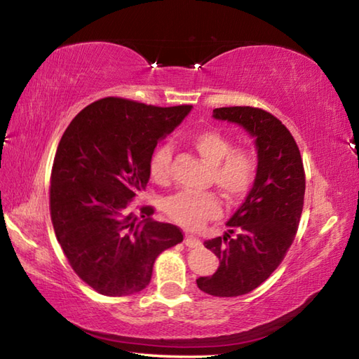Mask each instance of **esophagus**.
<instances>
[{
  "label": "esophagus",
  "instance_id": "obj_1",
  "mask_svg": "<svg viewBox=\"0 0 359 359\" xmlns=\"http://www.w3.org/2000/svg\"><path fill=\"white\" fill-rule=\"evenodd\" d=\"M184 243L185 245H188V248H198V245H201V240H198V238L193 235H187Z\"/></svg>",
  "mask_w": 359,
  "mask_h": 359
}]
</instances>
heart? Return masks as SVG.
<instances>
[{"label":"heart","mask_w":359,"mask_h":359,"mask_svg":"<svg viewBox=\"0 0 359 359\" xmlns=\"http://www.w3.org/2000/svg\"><path fill=\"white\" fill-rule=\"evenodd\" d=\"M193 144L199 156L213 166V180L224 194L235 199L248 191L257 172L254 154L248 149H231L230 140L217 130L196 133ZM170 166L171 147L161 144L152 154L151 175L158 182H165L170 177ZM165 210L172 221L194 229L219 216L221 202L212 193H179L165 202Z\"/></svg>","instance_id":"heart-1"}]
</instances>
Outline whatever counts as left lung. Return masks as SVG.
Here are the masks:
<instances>
[{
	"instance_id": "8db88e82",
	"label": "left lung",
	"mask_w": 359,
	"mask_h": 359,
	"mask_svg": "<svg viewBox=\"0 0 359 359\" xmlns=\"http://www.w3.org/2000/svg\"><path fill=\"white\" fill-rule=\"evenodd\" d=\"M213 118L248 132L258 160L254 185L227 221L229 230L203 243L219 258L217 271L196 280L210 296L236 297L262 285L292 244L304 208L305 172L290 130L268 111L221 107Z\"/></svg>"
}]
</instances>
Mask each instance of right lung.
I'll return each instance as SVG.
<instances>
[{"mask_svg":"<svg viewBox=\"0 0 359 359\" xmlns=\"http://www.w3.org/2000/svg\"><path fill=\"white\" fill-rule=\"evenodd\" d=\"M191 105L156 107L121 97L87 105L67 128L51 172V221L74 272L102 296L121 297L149 285L161 252L182 243L179 227L140 217L129 202L151 177L157 143Z\"/></svg>","mask_w":359,"mask_h":359,"instance_id":"1","label":"right lung"}]
</instances>
